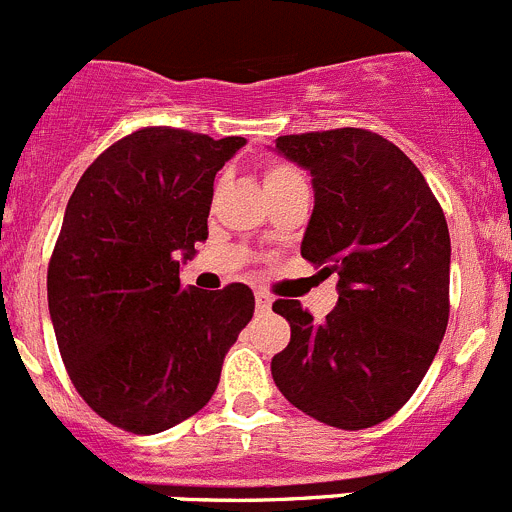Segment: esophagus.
I'll use <instances>...</instances> for the list:
<instances>
[{"label": "esophagus", "instance_id": "esophagus-1", "mask_svg": "<svg viewBox=\"0 0 512 512\" xmlns=\"http://www.w3.org/2000/svg\"><path fill=\"white\" fill-rule=\"evenodd\" d=\"M255 306H257V311H260V313H267V311H270V306H273V301H270V296H265V293H257Z\"/></svg>", "mask_w": 512, "mask_h": 512}]
</instances>
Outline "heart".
I'll list each match as a JSON object with an SVG mask.
<instances>
[{"mask_svg":"<svg viewBox=\"0 0 512 512\" xmlns=\"http://www.w3.org/2000/svg\"><path fill=\"white\" fill-rule=\"evenodd\" d=\"M290 178H301L293 168H288V165H270V168L265 170V178H262V183L265 186H273V183H280V181H290Z\"/></svg>","mask_w":512,"mask_h":512,"instance_id":"obj_1","label":"heart"}]
</instances>
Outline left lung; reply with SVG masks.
I'll list each match as a JSON object with an SVG mask.
<instances>
[{
    "instance_id": "obj_1",
    "label": "left lung",
    "mask_w": 512,
    "mask_h": 512,
    "mask_svg": "<svg viewBox=\"0 0 512 512\" xmlns=\"http://www.w3.org/2000/svg\"><path fill=\"white\" fill-rule=\"evenodd\" d=\"M275 153L311 173L301 255L339 278V301L324 321L298 301L273 303L290 342L270 372L306 416L344 431L370 428L408 403L444 339V211L411 158L370 130L285 135Z\"/></svg>"
}]
</instances>
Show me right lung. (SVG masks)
<instances>
[{"mask_svg":"<svg viewBox=\"0 0 512 512\" xmlns=\"http://www.w3.org/2000/svg\"><path fill=\"white\" fill-rule=\"evenodd\" d=\"M245 137L145 127L86 168L48 265V308L78 395L112 426L160 434L214 395L255 296L181 285L209 237L214 178Z\"/></svg>","mask_w":512,"mask_h":512,"instance_id":"add662e5","label":"right lung"}]
</instances>
